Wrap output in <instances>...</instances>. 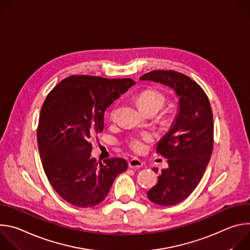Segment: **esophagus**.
Masks as SVG:
<instances>
[{"instance_id": "34e87169", "label": "esophagus", "mask_w": 250, "mask_h": 250, "mask_svg": "<svg viewBox=\"0 0 250 250\" xmlns=\"http://www.w3.org/2000/svg\"><path fill=\"white\" fill-rule=\"evenodd\" d=\"M128 166L130 168H140L144 166V163H142L139 159H136V158H133L131 160L128 161Z\"/></svg>"}]
</instances>
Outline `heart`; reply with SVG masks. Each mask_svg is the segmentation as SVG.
Listing matches in <instances>:
<instances>
[{"instance_id":"b5f03b06","label":"heart","mask_w":250,"mask_h":250,"mask_svg":"<svg viewBox=\"0 0 250 250\" xmlns=\"http://www.w3.org/2000/svg\"><path fill=\"white\" fill-rule=\"evenodd\" d=\"M139 108L147 114H156L159 112L166 104V96L164 93L157 89H146L141 91L136 97ZM119 110V104H116L112 106L110 111V118L114 120ZM162 124L168 125L170 120L168 118L162 119ZM153 140V134L149 132H145L141 134L131 135L126 139L127 147L136 154H141L146 150L147 144Z\"/></svg>"}]
</instances>
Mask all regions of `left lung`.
<instances>
[{
  "label": "left lung",
  "mask_w": 250,
  "mask_h": 250,
  "mask_svg": "<svg viewBox=\"0 0 250 250\" xmlns=\"http://www.w3.org/2000/svg\"><path fill=\"white\" fill-rule=\"evenodd\" d=\"M140 80L160 82L179 97L180 110L171 129L159 141L156 152L167 158L158 182L147 198L160 206H173L188 198L200 183L213 147V118L202 87L174 70H154ZM158 173V169L153 168Z\"/></svg>",
  "instance_id": "left-lung-1"
}]
</instances>
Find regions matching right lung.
Listing matches in <instances>:
<instances>
[{
  "label": "right lung",
  "instance_id": "obj_1",
  "mask_svg": "<svg viewBox=\"0 0 250 250\" xmlns=\"http://www.w3.org/2000/svg\"><path fill=\"white\" fill-rule=\"evenodd\" d=\"M135 82L72 75L45 98L37 130L43 170L56 193L69 204L88 208L104 200L125 172L124 158L97 162L91 157L90 138L103 130L106 108Z\"/></svg>",
  "mask_w": 250,
  "mask_h": 250
}]
</instances>
